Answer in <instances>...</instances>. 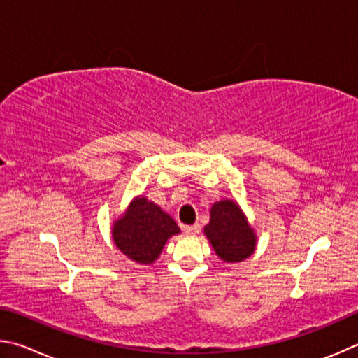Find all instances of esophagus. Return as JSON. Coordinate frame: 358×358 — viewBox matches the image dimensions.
<instances>
[{"label": "esophagus", "instance_id": "obj_1", "mask_svg": "<svg viewBox=\"0 0 358 358\" xmlns=\"http://www.w3.org/2000/svg\"><path fill=\"white\" fill-rule=\"evenodd\" d=\"M187 236H196L199 233V224H190V227H184Z\"/></svg>", "mask_w": 358, "mask_h": 358}]
</instances>
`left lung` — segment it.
<instances>
[{"label":"left lung","mask_w":358,"mask_h":358,"mask_svg":"<svg viewBox=\"0 0 358 358\" xmlns=\"http://www.w3.org/2000/svg\"><path fill=\"white\" fill-rule=\"evenodd\" d=\"M215 255L224 262H241L255 253L258 236L239 203L234 199H220L210 208V220L204 227Z\"/></svg>","instance_id":"left-lung-1"}]
</instances>
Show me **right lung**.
I'll list each match as a JSON object with an SVG mask.
<instances>
[{"label": "right lung", "instance_id": "obj_1", "mask_svg": "<svg viewBox=\"0 0 358 358\" xmlns=\"http://www.w3.org/2000/svg\"><path fill=\"white\" fill-rule=\"evenodd\" d=\"M180 229L160 206L138 195L111 227L116 248L130 261L149 266L159 258L169 237Z\"/></svg>", "mask_w": 358, "mask_h": 358}]
</instances>
